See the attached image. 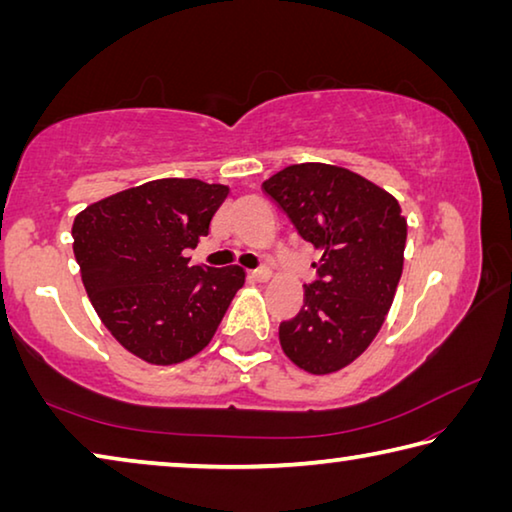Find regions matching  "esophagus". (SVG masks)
<instances>
[{
  "instance_id": "1",
  "label": "esophagus",
  "mask_w": 512,
  "mask_h": 512,
  "mask_svg": "<svg viewBox=\"0 0 512 512\" xmlns=\"http://www.w3.org/2000/svg\"><path fill=\"white\" fill-rule=\"evenodd\" d=\"M248 277L255 282H268L271 280V271H268V268H257V271H250Z\"/></svg>"
}]
</instances>
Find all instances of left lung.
Listing matches in <instances>:
<instances>
[{
    "label": "left lung",
    "instance_id": "1",
    "mask_svg": "<svg viewBox=\"0 0 512 512\" xmlns=\"http://www.w3.org/2000/svg\"><path fill=\"white\" fill-rule=\"evenodd\" d=\"M298 235L320 250L298 316L280 345L298 368L329 375L361 357L384 325L402 277L406 219L386 189L350 169L291 164L264 180Z\"/></svg>",
    "mask_w": 512,
    "mask_h": 512
}]
</instances>
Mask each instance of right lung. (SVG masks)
Here are the masks:
<instances>
[{
  "instance_id": "right-lung-1",
  "label": "right lung",
  "mask_w": 512,
  "mask_h": 512,
  "mask_svg": "<svg viewBox=\"0 0 512 512\" xmlns=\"http://www.w3.org/2000/svg\"><path fill=\"white\" fill-rule=\"evenodd\" d=\"M228 192L196 178H160L76 214L74 255L92 307L146 363L192 359L244 287L241 266H189L185 257L207 237Z\"/></svg>"
}]
</instances>
